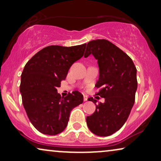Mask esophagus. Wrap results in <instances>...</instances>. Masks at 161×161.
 <instances>
[{
	"instance_id": "obj_1",
	"label": "esophagus",
	"mask_w": 161,
	"mask_h": 161,
	"mask_svg": "<svg viewBox=\"0 0 161 161\" xmlns=\"http://www.w3.org/2000/svg\"><path fill=\"white\" fill-rule=\"evenodd\" d=\"M88 100V96L87 95H83V100L87 101Z\"/></svg>"
}]
</instances>
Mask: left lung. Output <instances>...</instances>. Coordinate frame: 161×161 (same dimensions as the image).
<instances>
[{"instance_id":"1","label":"left lung","mask_w":161,"mask_h":161,"mask_svg":"<svg viewBox=\"0 0 161 161\" xmlns=\"http://www.w3.org/2000/svg\"><path fill=\"white\" fill-rule=\"evenodd\" d=\"M92 54L98 62L100 76L95 86L100 88L96 94L105 98V103L96 104V110L86 117L90 130L97 136H108L118 131L126 122L135 103L137 89L136 66L132 59L106 39H96L87 44L84 55Z\"/></svg>"}]
</instances>
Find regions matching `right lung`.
I'll return each mask as SVG.
<instances>
[{
	"label": "right lung",
	"instance_id": "right-lung-1",
	"mask_svg": "<svg viewBox=\"0 0 161 161\" xmlns=\"http://www.w3.org/2000/svg\"><path fill=\"white\" fill-rule=\"evenodd\" d=\"M86 44L72 47L47 46L26 64L19 86L26 114L37 130L54 136L66 128L70 112L83 103L78 91L61 97L57 92L72 64L83 56Z\"/></svg>",
	"mask_w": 161,
	"mask_h": 161
}]
</instances>
